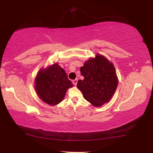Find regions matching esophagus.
<instances>
[{"mask_svg":"<svg viewBox=\"0 0 153 153\" xmlns=\"http://www.w3.org/2000/svg\"><path fill=\"white\" fill-rule=\"evenodd\" d=\"M72 82H73L74 85H75V86H76L77 83V79H75L73 80V81H72Z\"/></svg>","mask_w":153,"mask_h":153,"instance_id":"1","label":"esophagus"}]
</instances>
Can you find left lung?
Returning <instances> with one entry per match:
<instances>
[{"instance_id": "left-lung-1", "label": "left lung", "mask_w": 153, "mask_h": 153, "mask_svg": "<svg viewBox=\"0 0 153 153\" xmlns=\"http://www.w3.org/2000/svg\"><path fill=\"white\" fill-rule=\"evenodd\" d=\"M84 79L77 86L84 98L95 107L109 101L117 89L118 80L115 67L105 56L97 54L80 68Z\"/></svg>"}]
</instances>
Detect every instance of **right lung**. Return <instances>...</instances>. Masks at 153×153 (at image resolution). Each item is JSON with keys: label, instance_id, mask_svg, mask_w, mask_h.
Segmentation results:
<instances>
[{"label": "right lung", "instance_id": "1", "mask_svg": "<svg viewBox=\"0 0 153 153\" xmlns=\"http://www.w3.org/2000/svg\"><path fill=\"white\" fill-rule=\"evenodd\" d=\"M72 86L66 72L58 63L41 69L35 79V89L38 97L51 105L60 103L67 89Z\"/></svg>", "mask_w": 153, "mask_h": 153}]
</instances>
